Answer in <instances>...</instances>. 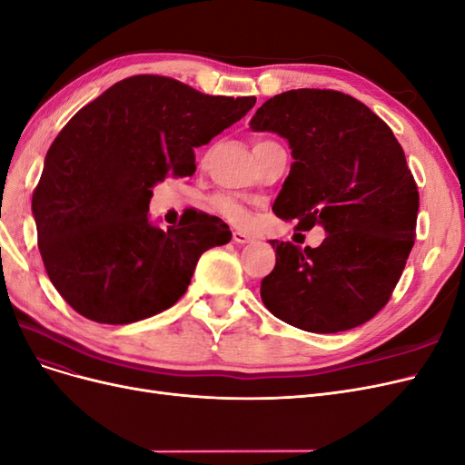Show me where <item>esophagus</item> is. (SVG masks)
<instances>
[{"instance_id": "34e87169", "label": "esophagus", "mask_w": 465, "mask_h": 465, "mask_svg": "<svg viewBox=\"0 0 465 465\" xmlns=\"http://www.w3.org/2000/svg\"><path fill=\"white\" fill-rule=\"evenodd\" d=\"M232 241H234L236 244H248V242L254 241V238H252L248 232H242V231H234V232H232Z\"/></svg>"}]
</instances>
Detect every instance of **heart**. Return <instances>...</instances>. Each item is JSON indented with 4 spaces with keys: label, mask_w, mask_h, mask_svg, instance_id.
I'll return each instance as SVG.
<instances>
[{
    "label": "heart",
    "mask_w": 465,
    "mask_h": 465,
    "mask_svg": "<svg viewBox=\"0 0 465 465\" xmlns=\"http://www.w3.org/2000/svg\"><path fill=\"white\" fill-rule=\"evenodd\" d=\"M273 142H270V139H258V142L254 143V151L265 147V145H272ZM213 207L219 211V213L231 221V223H244L248 219V211L242 203H238L236 200L232 198H224V195H217V198L213 200Z\"/></svg>",
    "instance_id": "heart-1"
}]
</instances>
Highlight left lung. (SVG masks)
Wrapping results in <instances>:
<instances>
[{
    "mask_svg": "<svg viewBox=\"0 0 465 465\" xmlns=\"http://www.w3.org/2000/svg\"><path fill=\"white\" fill-rule=\"evenodd\" d=\"M250 125L292 149L273 213L297 219L301 231L322 224L328 232L318 248L272 241L265 308L314 333L369 322L388 304L415 244L419 192L400 142L367 104L331 89L275 94Z\"/></svg>",
    "mask_w": 465,
    "mask_h": 465,
    "instance_id": "8db88e82",
    "label": "left lung"
}]
</instances>
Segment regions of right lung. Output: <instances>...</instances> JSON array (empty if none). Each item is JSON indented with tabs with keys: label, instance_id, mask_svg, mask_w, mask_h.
<instances>
[{
	"label": "right lung",
	"instance_id": "1",
	"mask_svg": "<svg viewBox=\"0 0 465 465\" xmlns=\"http://www.w3.org/2000/svg\"><path fill=\"white\" fill-rule=\"evenodd\" d=\"M256 96H213L173 77L134 75L83 106L54 139L33 192L46 273L75 312L132 323L186 292L229 224L195 211L166 231L149 223L153 186L195 173V147L246 116Z\"/></svg>",
	"mask_w": 465,
	"mask_h": 465
}]
</instances>
